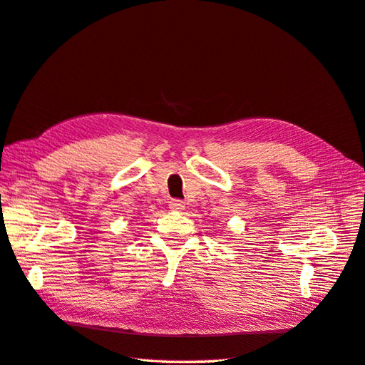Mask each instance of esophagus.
<instances>
[{"label":"esophagus","instance_id":"1","mask_svg":"<svg viewBox=\"0 0 365 365\" xmlns=\"http://www.w3.org/2000/svg\"><path fill=\"white\" fill-rule=\"evenodd\" d=\"M169 207L172 208V210H182L185 205H184V202L182 201H180V200H172L170 202H169Z\"/></svg>","mask_w":365,"mask_h":365}]
</instances>
